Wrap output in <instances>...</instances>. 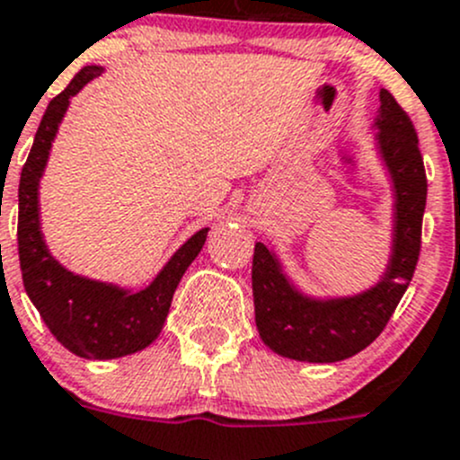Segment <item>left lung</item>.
I'll list each match as a JSON object with an SVG mask.
<instances>
[{
	"mask_svg": "<svg viewBox=\"0 0 460 460\" xmlns=\"http://www.w3.org/2000/svg\"><path fill=\"white\" fill-rule=\"evenodd\" d=\"M371 128L394 198L389 261L376 283L359 292L316 296L294 283L274 249L256 243L252 265L256 328L267 349L280 358L310 364L353 358L376 341L411 283L427 202L418 137L386 89H380V107Z\"/></svg>",
	"mask_w": 460,
	"mask_h": 460,
	"instance_id": "obj_1",
	"label": "left lung"
}]
</instances>
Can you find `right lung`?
Returning a JSON list of instances; mask_svg holds the SVG:
<instances>
[{"label":"right lung","instance_id":"1","mask_svg":"<svg viewBox=\"0 0 460 460\" xmlns=\"http://www.w3.org/2000/svg\"><path fill=\"white\" fill-rule=\"evenodd\" d=\"M105 71L87 65L69 87L49 102L35 132L33 148L20 177V220L17 247L24 289L53 337L84 359H117L148 349L159 337L181 276L207 243L208 226L190 235L146 288L89 279L66 270L44 243L40 222V181L51 146L69 102L80 89Z\"/></svg>","mask_w":460,"mask_h":460}]
</instances>
